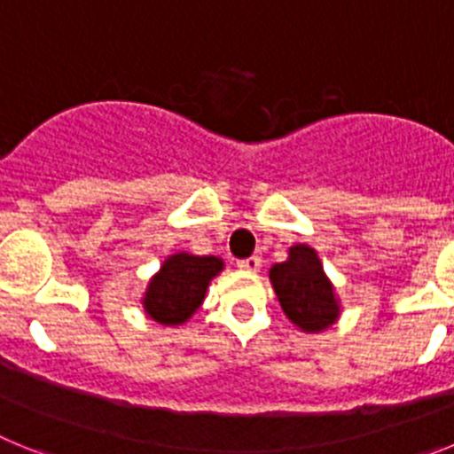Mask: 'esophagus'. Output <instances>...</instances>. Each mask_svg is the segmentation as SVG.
<instances>
[{"instance_id": "1", "label": "esophagus", "mask_w": 454, "mask_h": 454, "mask_svg": "<svg viewBox=\"0 0 454 454\" xmlns=\"http://www.w3.org/2000/svg\"><path fill=\"white\" fill-rule=\"evenodd\" d=\"M236 266L246 272H256L259 268H262V256H247V259H240Z\"/></svg>"}]
</instances>
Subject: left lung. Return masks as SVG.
<instances>
[{"instance_id":"obj_1","label":"left lung","mask_w":454,"mask_h":454,"mask_svg":"<svg viewBox=\"0 0 454 454\" xmlns=\"http://www.w3.org/2000/svg\"><path fill=\"white\" fill-rule=\"evenodd\" d=\"M270 282L284 314L300 330L320 332L339 316L330 279L325 277L318 254L311 247H291L288 262L270 268Z\"/></svg>"}]
</instances>
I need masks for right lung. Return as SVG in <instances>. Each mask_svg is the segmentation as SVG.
Instances as JSON below:
<instances>
[{"label":"right lung","mask_w":454,"mask_h":454,"mask_svg":"<svg viewBox=\"0 0 454 454\" xmlns=\"http://www.w3.org/2000/svg\"><path fill=\"white\" fill-rule=\"evenodd\" d=\"M223 270L218 256H192L182 252L166 259L145 293V311L161 325H179L202 304L211 277Z\"/></svg>","instance_id":"1"}]
</instances>
